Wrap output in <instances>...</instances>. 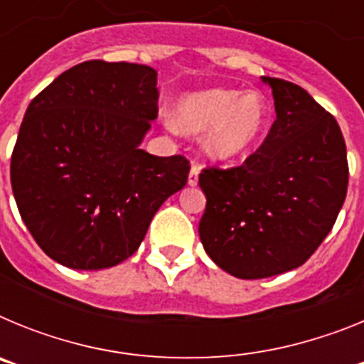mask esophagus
<instances>
[{"mask_svg":"<svg viewBox=\"0 0 364 364\" xmlns=\"http://www.w3.org/2000/svg\"><path fill=\"white\" fill-rule=\"evenodd\" d=\"M198 173H200V166H198V164H193L191 171H189V176H188V184L189 186H197Z\"/></svg>","mask_w":364,"mask_h":364,"instance_id":"1","label":"esophagus"}]
</instances>
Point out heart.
<instances>
[{
	"mask_svg": "<svg viewBox=\"0 0 364 364\" xmlns=\"http://www.w3.org/2000/svg\"><path fill=\"white\" fill-rule=\"evenodd\" d=\"M269 107L260 92L208 89L186 95L176 104V125L189 133L208 131L204 149L213 160L244 156L264 136Z\"/></svg>",
	"mask_w": 364,
	"mask_h": 364,
	"instance_id": "b5f03b06",
	"label": "heart"
}]
</instances>
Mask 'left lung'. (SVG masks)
I'll use <instances>...</instances> for the list:
<instances>
[{"label": "left lung", "instance_id": "1", "mask_svg": "<svg viewBox=\"0 0 364 364\" xmlns=\"http://www.w3.org/2000/svg\"><path fill=\"white\" fill-rule=\"evenodd\" d=\"M277 120L262 146L231 169H204L202 246L239 279L304 264L336 224L348 188L345 138L336 118L302 87L262 76Z\"/></svg>", "mask_w": 364, "mask_h": 364}]
</instances>
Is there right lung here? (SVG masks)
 I'll use <instances>...</instances> for the list:
<instances>
[{
	"instance_id": "1",
	"label": "right lung",
	"mask_w": 364,
	"mask_h": 364,
	"mask_svg": "<svg viewBox=\"0 0 364 364\" xmlns=\"http://www.w3.org/2000/svg\"><path fill=\"white\" fill-rule=\"evenodd\" d=\"M159 114L156 70L91 60L32 100L11 160L25 226L53 260L104 269L129 259L189 162L140 149Z\"/></svg>"
}]
</instances>
